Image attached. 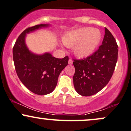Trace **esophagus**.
<instances>
[{"label":"esophagus","mask_w":131,"mask_h":131,"mask_svg":"<svg viewBox=\"0 0 131 131\" xmlns=\"http://www.w3.org/2000/svg\"><path fill=\"white\" fill-rule=\"evenodd\" d=\"M68 64H73V60H72L71 59H69Z\"/></svg>","instance_id":"esophagus-1"}]
</instances>
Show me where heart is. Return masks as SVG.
Listing matches in <instances>:
<instances>
[{
    "mask_svg": "<svg viewBox=\"0 0 131 131\" xmlns=\"http://www.w3.org/2000/svg\"><path fill=\"white\" fill-rule=\"evenodd\" d=\"M102 34L99 29L81 28L68 31L61 40L65 46H73V52L79 58H86L94 53L101 41Z\"/></svg>",
    "mask_w": 131,
    "mask_h": 131,
    "instance_id": "obj_1",
    "label": "heart"
}]
</instances>
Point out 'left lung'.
<instances>
[{"label":"left lung","instance_id":"left-lung-1","mask_svg":"<svg viewBox=\"0 0 131 131\" xmlns=\"http://www.w3.org/2000/svg\"><path fill=\"white\" fill-rule=\"evenodd\" d=\"M118 48L115 37L105 28L104 38L98 50L83 60H74L73 84L78 94L92 95L108 83L118 60Z\"/></svg>","mask_w":131,"mask_h":131}]
</instances>
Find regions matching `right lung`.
Wrapping results in <instances>:
<instances>
[{"label":"right lung","mask_w":131,"mask_h":131,"mask_svg":"<svg viewBox=\"0 0 131 131\" xmlns=\"http://www.w3.org/2000/svg\"><path fill=\"white\" fill-rule=\"evenodd\" d=\"M50 26L41 24L27 28L19 35L13 48V58L16 74L30 91L37 95L49 94L53 91L58 78L68 65V57L57 58L49 52L34 53L26 44V34Z\"/></svg>","instance_id":"obj_1"}]
</instances>
